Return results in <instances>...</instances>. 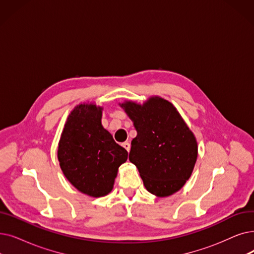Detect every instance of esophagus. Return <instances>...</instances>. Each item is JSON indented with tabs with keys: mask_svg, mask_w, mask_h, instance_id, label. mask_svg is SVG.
I'll return each instance as SVG.
<instances>
[{
	"mask_svg": "<svg viewBox=\"0 0 254 254\" xmlns=\"http://www.w3.org/2000/svg\"><path fill=\"white\" fill-rule=\"evenodd\" d=\"M123 146L127 150V151H129V148H130V144L128 142H124L123 143Z\"/></svg>",
	"mask_w": 254,
	"mask_h": 254,
	"instance_id": "1",
	"label": "esophagus"
}]
</instances>
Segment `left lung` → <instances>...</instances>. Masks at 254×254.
Returning <instances> with one entry per match:
<instances>
[{"label": "left lung", "instance_id": "left-lung-1", "mask_svg": "<svg viewBox=\"0 0 254 254\" xmlns=\"http://www.w3.org/2000/svg\"><path fill=\"white\" fill-rule=\"evenodd\" d=\"M134 123L128 160L136 165L145 188L158 197L181 190L197 160V141L175 107L159 96L143 104H120Z\"/></svg>", "mask_w": 254, "mask_h": 254}]
</instances>
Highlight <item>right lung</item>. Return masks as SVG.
Returning <instances> with one entry per match:
<instances>
[{
    "label": "right lung",
    "instance_id": "1",
    "mask_svg": "<svg viewBox=\"0 0 254 254\" xmlns=\"http://www.w3.org/2000/svg\"><path fill=\"white\" fill-rule=\"evenodd\" d=\"M102 107L80 104L66 120L58 146L65 178L80 192L102 197L112 191L127 151L102 126Z\"/></svg>",
    "mask_w": 254,
    "mask_h": 254
}]
</instances>
